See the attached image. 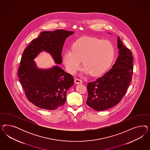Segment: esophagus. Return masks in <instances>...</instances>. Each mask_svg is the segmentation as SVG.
I'll use <instances>...</instances> for the list:
<instances>
[{
	"label": "esophagus",
	"instance_id": "1",
	"mask_svg": "<svg viewBox=\"0 0 150 150\" xmlns=\"http://www.w3.org/2000/svg\"><path fill=\"white\" fill-rule=\"evenodd\" d=\"M74 82H75V83H76V84H79V83H82V80H80V79H75V80H74Z\"/></svg>",
	"mask_w": 150,
	"mask_h": 150
}]
</instances>
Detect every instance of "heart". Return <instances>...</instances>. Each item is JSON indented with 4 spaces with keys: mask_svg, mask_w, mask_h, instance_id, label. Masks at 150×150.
Masks as SVG:
<instances>
[{
    "mask_svg": "<svg viewBox=\"0 0 150 150\" xmlns=\"http://www.w3.org/2000/svg\"><path fill=\"white\" fill-rule=\"evenodd\" d=\"M114 55V46L109 41L83 37L73 43L71 50L64 52L63 62L69 72L75 74L80 68L82 61L85 67L83 73L96 77L109 68Z\"/></svg>",
    "mask_w": 150,
    "mask_h": 150,
    "instance_id": "obj_1",
    "label": "heart"
}]
</instances>
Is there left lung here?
<instances>
[{"label": "left lung", "mask_w": 150, "mask_h": 150, "mask_svg": "<svg viewBox=\"0 0 150 150\" xmlns=\"http://www.w3.org/2000/svg\"><path fill=\"white\" fill-rule=\"evenodd\" d=\"M119 55L112 69L102 77L87 84L86 104L97 111H102L118 104L132 81L133 71L132 53L117 39Z\"/></svg>", "instance_id": "obj_1"}]
</instances>
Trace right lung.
Segmentation results:
<instances>
[{
	"label": "right lung",
	"mask_w": 150,
	"mask_h": 150,
	"mask_svg": "<svg viewBox=\"0 0 150 150\" xmlns=\"http://www.w3.org/2000/svg\"><path fill=\"white\" fill-rule=\"evenodd\" d=\"M74 33L63 30L43 31L23 53L18 73L19 81L27 99L40 108L54 110L64 105L74 78L57 65L38 68L34 59L45 51L50 54L55 63H62L64 42Z\"/></svg>",
	"instance_id": "obj_1"
}]
</instances>
